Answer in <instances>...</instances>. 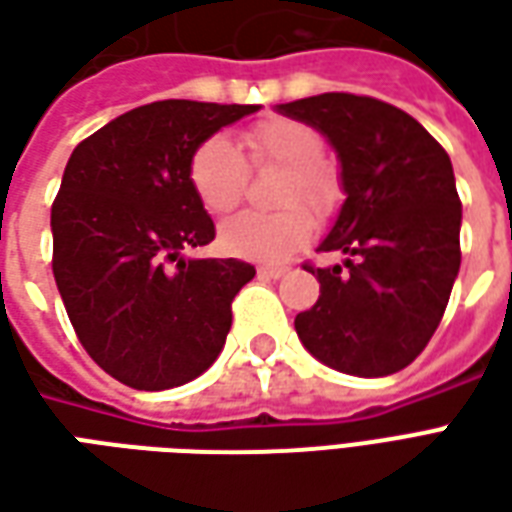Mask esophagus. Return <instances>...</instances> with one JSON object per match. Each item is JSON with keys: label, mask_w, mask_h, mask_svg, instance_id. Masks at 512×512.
I'll return each mask as SVG.
<instances>
[{"label": "esophagus", "mask_w": 512, "mask_h": 512, "mask_svg": "<svg viewBox=\"0 0 512 512\" xmlns=\"http://www.w3.org/2000/svg\"><path fill=\"white\" fill-rule=\"evenodd\" d=\"M285 271H288L285 266H260V268H257V277L279 279V277H285Z\"/></svg>", "instance_id": "esophagus-1"}]
</instances>
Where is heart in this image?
<instances>
[{"label": "heart", "mask_w": 512, "mask_h": 512, "mask_svg": "<svg viewBox=\"0 0 512 512\" xmlns=\"http://www.w3.org/2000/svg\"><path fill=\"white\" fill-rule=\"evenodd\" d=\"M244 156L224 136H208L189 158V186L208 213H230L241 205L249 169L282 167L271 213H238L219 230L227 255L279 263L299 252L315 233V219H329L343 202V178L323 158V136L293 117H266L244 128ZM307 204L309 212L303 208Z\"/></svg>", "instance_id": "heart-1"}]
</instances>
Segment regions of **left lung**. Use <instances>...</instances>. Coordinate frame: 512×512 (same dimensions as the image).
Wrapping results in <instances>:
<instances>
[{"label": "left lung", "mask_w": 512, "mask_h": 512, "mask_svg": "<svg viewBox=\"0 0 512 512\" xmlns=\"http://www.w3.org/2000/svg\"><path fill=\"white\" fill-rule=\"evenodd\" d=\"M329 136L345 202L318 252H343L296 315L301 343L340 373L378 378L411 365L450 301L461 268V197L447 150L403 109L354 93L279 106Z\"/></svg>", "instance_id": "obj_1"}]
</instances>
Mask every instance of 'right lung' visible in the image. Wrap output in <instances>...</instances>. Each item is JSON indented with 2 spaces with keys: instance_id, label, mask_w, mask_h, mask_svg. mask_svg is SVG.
I'll list each match as a JSON object with an SVG mask.
<instances>
[{
  "instance_id": "right-lung-1",
  "label": "right lung",
  "mask_w": 512,
  "mask_h": 512,
  "mask_svg": "<svg viewBox=\"0 0 512 512\" xmlns=\"http://www.w3.org/2000/svg\"><path fill=\"white\" fill-rule=\"evenodd\" d=\"M252 112L156 101L98 128L68 158L51 205V268L79 343L120 384L172 389L222 351L235 293L255 266L180 255L216 238L186 167L202 139Z\"/></svg>"
}]
</instances>
